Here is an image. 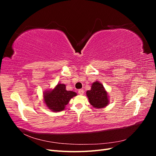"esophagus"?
Returning <instances> with one entry per match:
<instances>
[{"mask_svg": "<svg viewBox=\"0 0 156 156\" xmlns=\"http://www.w3.org/2000/svg\"><path fill=\"white\" fill-rule=\"evenodd\" d=\"M78 94L79 95H83L84 94V90L83 89H80L78 90Z\"/></svg>", "mask_w": 156, "mask_h": 156, "instance_id": "esophagus-1", "label": "esophagus"}]
</instances>
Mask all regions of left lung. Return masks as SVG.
<instances>
[{
    "label": "left lung",
    "instance_id": "1",
    "mask_svg": "<svg viewBox=\"0 0 156 156\" xmlns=\"http://www.w3.org/2000/svg\"><path fill=\"white\" fill-rule=\"evenodd\" d=\"M87 96L90 103L97 108L105 107L109 103L107 91L103 84L98 81L92 83L91 90L87 92Z\"/></svg>",
    "mask_w": 156,
    "mask_h": 156
}]
</instances>
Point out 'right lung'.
Segmentation results:
<instances>
[{"instance_id": "obj_1", "label": "right lung", "mask_w": 156, "mask_h": 156, "mask_svg": "<svg viewBox=\"0 0 156 156\" xmlns=\"http://www.w3.org/2000/svg\"><path fill=\"white\" fill-rule=\"evenodd\" d=\"M77 96V93L68 91L64 84L58 83L54 89L44 92V100L46 107L53 112H60L64 110L71 99Z\"/></svg>"}]
</instances>
